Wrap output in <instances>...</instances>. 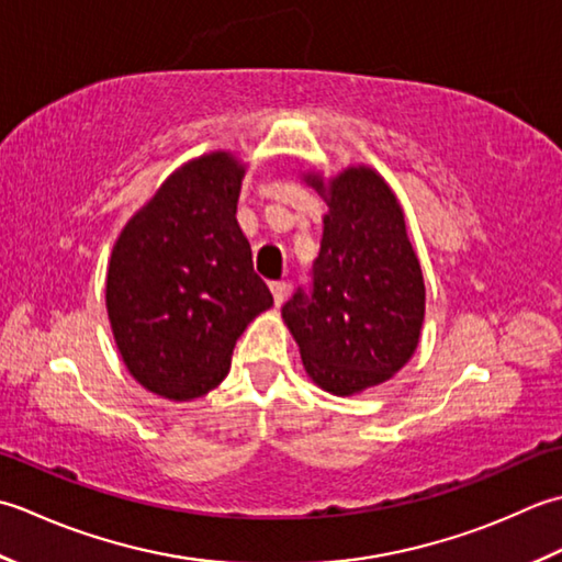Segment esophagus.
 Returning a JSON list of instances; mask_svg holds the SVG:
<instances>
[{"mask_svg": "<svg viewBox=\"0 0 562 562\" xmlns=\"http://www.w3.org/2000/svg\"><path fill=\"white\" fill-rule=\"evenodd\" d=\"M269 289H271V295H273V303L281 305L285 301V293H289V283H285V281H271Z\"/></svg>", "mask_w": 562, "mask_h": 562, "instance_id": "1", "label": "esophagus"}]
</instances>
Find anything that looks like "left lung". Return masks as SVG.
Returning a JSON list of instances; mask_svg holds the SVG:
<instances>
[{
	"mask_svg": "<svg viewBox=\"0 0 562 562\" xmlns=\"http://www.w3.org/2000/svg\"><path fill=\"white\" fill-rule=\"evenodd\" d=\"M327 203L313 293L281 307L307 378L347 397L381 385L415 353L425 325V277L405 211L369 165L301 177Z\"/></svg>",
	"mask_w": 562,
	"mask_h": 562,
	"instance_id": "obj_1",
	"label": "left lung"
}]
</instances>
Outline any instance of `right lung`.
<instances>
[{
	"label": "right lung",
	"mask_w": 562,
	"mask_h": 562,
	"mask_svg": "<svg viewBox=\"0 0 562 562\" xmlns=\"http://www.w3.org/2000/svg\"><path fill=\"white\" fill-rule=\"evenodd\" d=\"M247 165L213 150L177 167L123 225L106 269V313L145 391L189 403L223 383L247 325L273 305L237 223Z\"/></svg>",
	"instance_id": "add662e5"
}]
</instances>
